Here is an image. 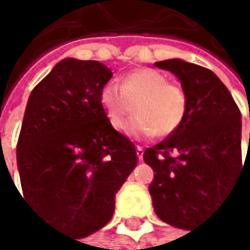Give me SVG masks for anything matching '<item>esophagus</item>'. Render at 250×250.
<instances>
[{"label": "esophagus", "instance_id": "1", "mask_svg": "<svg viewBox=\"0 0 250 250\" xmlns=\"http://www.w3.org/2000/svg\"><path fill=\"white\" fill-rule=\"evenodd\" d=\"M136 155H138L139 160L144 158V148H142V146H136Z\"/></svg>", "mask_w": 250, "mask_h": 250}]
</instances>
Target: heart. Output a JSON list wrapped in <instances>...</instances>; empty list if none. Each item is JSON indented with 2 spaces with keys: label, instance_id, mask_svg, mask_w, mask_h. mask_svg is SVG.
Listing matches in <instances>:
<instances>
[{
  "label": "heart",
  "instance_id": "1",
  "mask_svg": "<svg viewBox=\"0 0 250 250\" xmlns=\"http://www.w3.org/2000/svg\"><path fill=\"white\" fill-rule=\"evenodd\" d=\"M101 105L111 126L123 130L133 114L127 135L136 139L169 136L182 124L187 114V95L178 84L167 83L165 74L139 68L121 80V85L106 84L101 92Z\"/></svg>",
  "mask_w": 250,
  "mask_h": 250
}]
</instances>
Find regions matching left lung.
<instances>
[{
  "instance_id": "8db88e82",
  "label": "left lung",
  "mask_w": 250,
  "mask_h": 250,
  "mask_svg": "<svg viewBox=\"0 0 250 250\" xmlns=\"http://www.w3.org/2000/svg\"><path fill=\"white\" fill-rule=\"evenodd\" d=\"M154 65L179 78L188 106L178 130L144 152L155 172L149 194L160 219L189 229L212 213L249 165V151L242 163V114L210 69L181 59Z\"/></svg>"
}]
</instances>
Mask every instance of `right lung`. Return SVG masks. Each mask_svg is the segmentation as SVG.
I'll return each mask as SVG.
<instances>
[{"label": "right lung", "mask_w": 250, "mask_h": 250, "mask_svg": "<svg viewBox=\"0 0 250 250\" xmlns=\"http://www.w3.org/2000/svg\"><path fill=\"white\" fill-rule=\"evenodd\" d=\"M111 77L98 61L59 62L31 92L17 141L25 200L78 239L109 222L138 163L133 142L101 105Z\"/></svg>", "instance_id": "obj_1"}]
</instances>
